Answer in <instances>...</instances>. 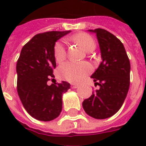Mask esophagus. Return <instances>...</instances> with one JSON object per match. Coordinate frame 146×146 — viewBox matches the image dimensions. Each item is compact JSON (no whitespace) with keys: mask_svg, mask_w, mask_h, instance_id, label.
I'll return each mask as SVG.
<instances>
[{"mask_svg":"<svg viewBox=\"0 0 146 146\" xmlns=\"http://www.w3.org/2000/svg\"><path fill=\"white\" fill-rule=\"evenodd\" d=\"M71 88H78V84H71Z\"/></svg>","mask_w":146,"mask_h":146,"instance_id":"esophagus-1","label":"esophagus"}]
</instances>
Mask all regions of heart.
Listing matches in <instances>:
<instances>
[{"mask_svg": "<svg viewBox=\"0 0 146 146\" xmlns=\"http://www.w3.org/2000/svg\"><path fill=\"white\" fill-rule=\"evenodd\" d=\"M73 39L74 41L82 47L84 51L88 52L94 50L96 46L94 39L88 33H76L73 36ZM54 57L58 63H61L66 59V50L62 42H57L54 44ZM92 66L87 62H66L58 68V75L61 79L69 82L79 83L82 81L92 72Z\"/></svg>", "mask_w": 146, "mask_h": 146, "instance_id": "1", "label": "heart"}]
</instances>
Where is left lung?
Here are the masks:
<instances>
[{
    "mask_svg": "<svg viewBox=\"0 0 146 146\" xmlns=\"http://www.w3.org/2000/svg\"><path fill=\"white\" fill-rule=\"evenodd\" d=\"M95 33L101 51L102 62L92 75L100 87L83 102L86 113L95 119L113 116L122 106L130 86L131 65L122 42L103 29L89 30Z\"/></svg>",
    "mask_w": 146,
    "mask_h": 146,
    "instance_id": "obj_1",
    "label": "left lung"
}]
</instances>
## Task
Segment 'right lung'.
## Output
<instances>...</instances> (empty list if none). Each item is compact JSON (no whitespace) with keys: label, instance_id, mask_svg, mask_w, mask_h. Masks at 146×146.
I'll list each match as a JSON object with an SVG mask.
<instances>
[{"label":"right lung","instance_id":"add662e5","mask_svg":"<svg viewBox=\"0 0 146 146\" xmlns=\"http://www.w3.org/2000/svg\"><path fill=\"white\" fill-rule=\"evenodd\" d=\"M71 31L39 33L22 48L17 61V92L25 110L33 118L51 121L59 116L62 95L70 88L66 81L48 85L56 67L55 42Z\"/></svg>","mask_w":146,"mask_h":146}]
</instances>
